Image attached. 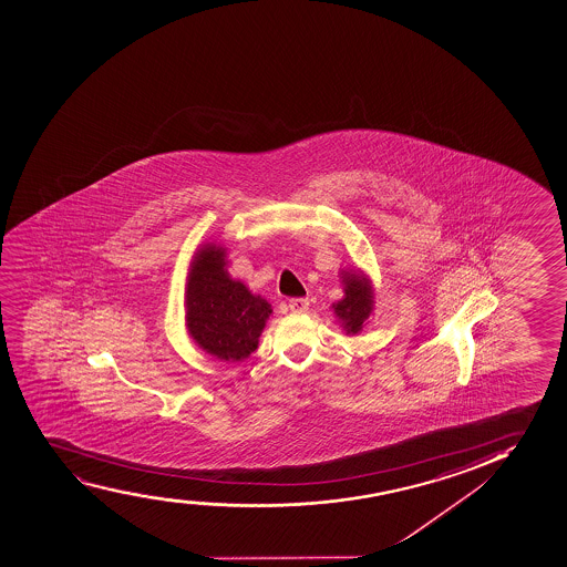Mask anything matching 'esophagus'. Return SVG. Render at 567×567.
<instances>
[{"instance_id":"34e87169","label":"esophagus","mask_w":567,"mask_h":567,"mask_svg":"<svg viewBox=\"0 0 567 567\" xmlns=\"http://www.w3.org/2000/svg\"><path fill=\"white\" fill-rule=\"evenodd\" d=\"M288 308L292 313H306L309 309V301L306 298H293V300L288 301Z\"/></svg>"}]
</instances>
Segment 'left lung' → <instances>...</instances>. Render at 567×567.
<instances>
[{"mask_svg": "<svg viewBox=\"0 0 567 567\" xmlns=\"http://www.w3.org/2000/svg\"><path fill=\"white\" fill-rule=\"evenodd\" d=\"M340 279L343 285V298L332 303V309L343 332L357 336L367 327L374 311L372 280L361 269H342Z\"/></svg>", "mask_w": 567, "mask_h": 567, "instance_id": "obj_1", "label": "left lung"}]
</instances>
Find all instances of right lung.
I'll use <instances>...</instances> for the list:
<instances>
[{
	"mask_svg": "<svg viewBox=\"0 0 567 567\" xmlns=\"http://www.w3.org/2000/svg\"><path fill=\"white\" fill-rule=\"evenodd\" d=\"M227 248L206 243L190 259L185 282V327L200 350L238 363L258 350L271 303L227 271Z\"/></svg>",
	"mask_w": 567,
	"mask_h": 567,
	"instance_id": "obj_1",
	"label": "right lung"
}]
</instances>
